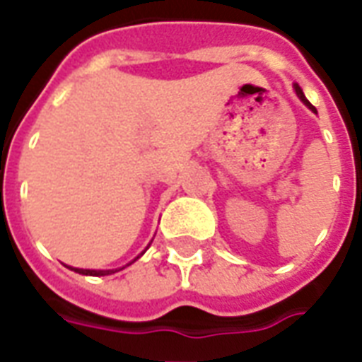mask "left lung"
I'll return each instance as SVG.
<instances>
[{
	"label": "left lung",
	"instance_id": "obj_1",
	"mask_svg": "<svg viewBox=\"0 0 362 362\" xmlns=\"http://www.w3.org/2000/svg\"><path fill=\"white\" fill-rule=\"evenodd\" d=\"M296 93H298V97H300V99L303 100V103H305L307 107L311 108V110H313V112H317V108H315L313 105H311V103H309V100L305 99V95H303V91H301V89H300V86H296Z\"/></svg>",
	"mask_w": 362,
	"mask_h": 362
}]
</instances>
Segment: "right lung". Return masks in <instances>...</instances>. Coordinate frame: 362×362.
I'll list each match as a JSON object with an SVG mask.
<instances>
[{"instance_id": "right-lung-1", "label": "right lung", "mask_w": 362, "mask_h": 362, "mask_svg": "<svg viewBox=\"0 0 362 362\" xmlns=\"http://www.w3.org/2000/svg\"><path fill=\"white\" fill-rule=\"evenodd\" d=\"M133 262H135V259H133ZM132 263H129V265H132ZM74 271L80 274H89V276H105V274L116 273V271H91V269H74Z\"/></svg>"}]
</instances>
